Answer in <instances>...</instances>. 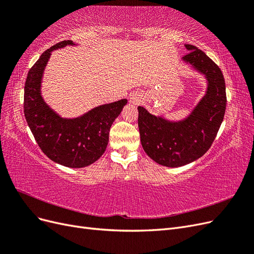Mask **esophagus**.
I'll return each mask as SVG.
<instances>
[{"label":"esophagus","instance_id":"esophagus-1","mask_svg":"<svg viewBox=\"0 0 254 254\" xmlns=\"http://www.w3.org/2000/svg\"><path fill=\"white\" fill-rule=\"evenodd\" d=\"M129 98H130V102L132 104H139L142 101V95L139 93V92H133V93L130 94Z\"/></svg>","mask_w":254,"mask_h":254}]
</instances>
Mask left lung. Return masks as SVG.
Wrapping results in <instances>:
<instances>
[{
  "label": "left lung",
  "instance_id": "8db88e82",
  "mask_svg": "<svg viewBox=\"0 0 254 254\" xmlns=\"http://www.w3.org/2000/svg\"><path fill=\"white\" fill-rule=\"evenodd\" d=\"M186 49L189 53L182 60L207 81L204 96L189 117L168 121L137 107L143 149L155 162L167 167L183 166L202 157L216 137L226 112V83L220 68L194 45L186 44Z\"/></svg>",
  "mask_w": 254,
  "mask_h": 254
}]
</instances>
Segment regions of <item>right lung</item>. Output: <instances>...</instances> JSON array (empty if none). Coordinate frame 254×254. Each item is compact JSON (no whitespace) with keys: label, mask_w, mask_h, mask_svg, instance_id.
Segmentation results:
<instances>
[{"label":"right lung","mask_w":254,"mask_h":254,"mask_svg":"<svg viewBox=\"0 0 254 254\" xmlns=\"http://www.w3.org/2000/svg\"><path fill=\"white\" fill-rule=\"evenodd\" d=\"M61 41L45 51L28 71L24 87V115L37 144L52 161L66 167L80 168L103 156L114 120L127 99L95 107L79 118L64 119L44 102L41 80L54 50L73 45Z\"/></svg>","instance_id":"1"}]
</instances>
